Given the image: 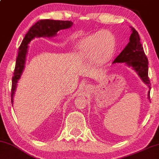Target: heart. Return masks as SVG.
I'll use <instances>...</instances> for the list:
<instances>
[{"label": "heart", "mask_w": 159, "mask_h": 159, "mask_svg": "<svg viewBox=\"0 0 159 159\" xmlns=\"http://www.w3.org/2000/svg\"><path fill=\"white\" fill-rule=\"evenodd\" d=\"M116 47L113 34L109 31H100L87 37L78 43V51L87 57L93 58L97 64L107 62L112 57Z\"/></svg>", "instance_id": "b5f03b06"}]
</instances>
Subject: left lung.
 Here are the masks:
<instances>
[{
  "label": "left lung",
  "mask_w": 159,
  "mask_h": 159,
  "mask_svg": "<svg viewBox=\"0 0 159 159\" xmlns=\"http://www.w3.org/2000/svg\"><path fill=\"white\" fill-rule=\"evenodd\" d=\"M132 34L130 37V42L116 57L113 63L125 62L128 67H131L136 72L144 84L148 85V98L150 99V82L148 77V60L144 52V48L140 42L139 33L133 27H130Z\"/></svg>",
  "instance_id": "8db88e82"
}]
</instances>
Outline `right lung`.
I'll return each instance as SVG.
<instances>
[{"label": "right lung", "mask_w": 159, "mask_h": 159, "mask_svg": "<svg viewBox=\"0 0 159 159\" xmlns=\"http://www.w3.org/2000/svg\"><path fill=\"white\" fill-rule=\"evenodd\" d=\"M72 25L73 23L68 20H41L29 29V32L23 38L20 46L19 47L18 55L16 59V64H15L14 76H12V85H11V104H13V97L16 90L17 83L24 69L25 57H26L29 47L28 44L31 42V40H32L34 38H41V37L52 38L55 36L60 30L70 28Z\"/></svg>", "instance_id": "add662e5"}]
</instances>
